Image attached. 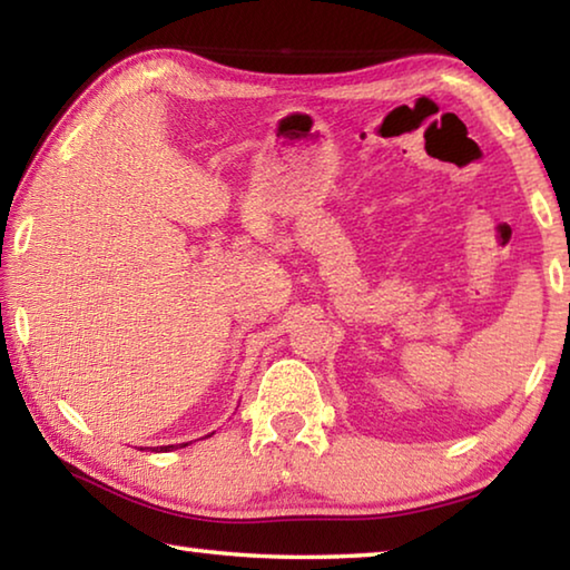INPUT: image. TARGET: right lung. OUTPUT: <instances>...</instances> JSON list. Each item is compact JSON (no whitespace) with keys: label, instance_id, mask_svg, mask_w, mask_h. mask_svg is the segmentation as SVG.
<instances>
[{"label":"right lung","instance_id":"add662e5","mask_svg":"<svg viewBox=\"0 0 570 570\" xmlns=\"http://www.w3.org/2000/svg\"><path fill=\"white\" fill-rule=\"evenodd\" d=\"M173 448H178V445H166V448H163V450H166V452H168V450H173Z\"/></svg>","mask_w":570,"mask_h":570}]
</instances>
